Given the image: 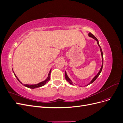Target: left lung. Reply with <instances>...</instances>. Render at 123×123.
I'll list each match as a JSON object with an SVG mask.
<instances>
[{"mask_svg":"<svg viewBox=\"0 0 123 123\" xmlns=\"http://www.w3.org/2000/svg\"><path fill=\"white\" fill-rule=\"evenodd\" d=\"M88 35H89V36H90V37H92V38H93V39H94L95 40H96L97 41V43H98V46L99 47V48H100V52H101V54H102V61H103V63H102V67H101V68H100V70H99V71L98 72V73L97 74V75H95V77L93 78V79L92 80L90 81V83H89L87 86H88V85H90V84H92V83H93L94 81L96 80V79H97L98 78V77L99 75V74H100V72H101V71H102V69H103V52H102V49H101V47H100V45H99V43H98V39L96 38V37H95L93 35L92 33H89V34H88ZM65 79H66V80H67L68 82L70 84H71V85H73V83H72V81L71 80H70V79L68 77V75H67V73H66V71H65Z\"/></svg>","mask_w":123,"mask_h":123,"instance_id":"left-lung-1","label":"left lung"}]
</instances>
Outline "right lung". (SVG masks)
<instances>
[{"label": "right lung", "instance_id": "add662e5", "mask_svg": "<svg viewBox=\"0 0 123 123\" xmlns=\"http://www.w3.org/2000/svg\"><path fill=\"white\" fill-rule=\"evenodd\" d=\"M51 70L50 71V72H49V74H48V76L47 79L46 80H44V81H42V82H40V83H38V84H36V85H27V84H22V83L20 82V81L19 80V79H18V78L17 77V76H16L15 74V73H14V71H13V73H14V74L15 76L16 77V78H17V79L19 81V82H20L21 84H23L24 86H25V87H28V88H31V89H34V88H38V87H40L43 86V85H45L47 83H48V81H49V80H50V74H51Z\"/></svg>", "mask_w": 123, "mask_h": 123}]
</instances>
